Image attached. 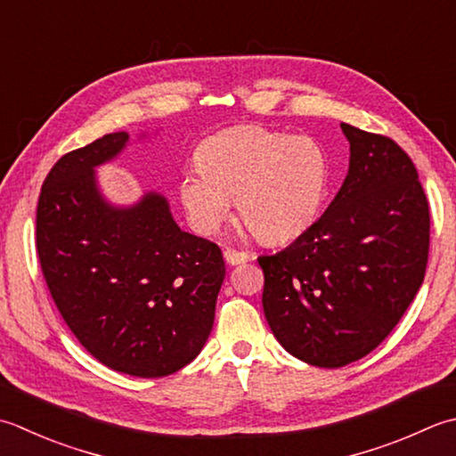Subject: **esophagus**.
Instances as JSON below:
<instances>
[{"label": "esophagus", "mask_w": 456, "mask_h": 456, "mask_svg": "<svg viewBox=\"0 0 456 456\" xmlns=\"http://www.w3.org/2000/svg\"><path fill=\"white\" fill-rule=\"evenodd\" d=\"M223 256H225V261H227L229 265H240V263L251 261L253 253H248V251H237V248H225V251H223Z\"/></svg>", "instance_id": "obj_1"}]
</instances>
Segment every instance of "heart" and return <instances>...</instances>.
Masks as SVG:
<instances>
[{
  "label": "heart",
  "instance_id": "b5f03b06",
  "mask_svg": "<svg viewBox=\"0 0 456 456\" xmlns=\"http://www.w3.org/2000/svg\"><path fill=\"white\" fill-rule=\"evenodd\" d=\"M198 166L180 177V200L191 225L213 233L231 201L247 229L265 243H284L316 221L322 209L330 162L308 136L235 126L198 148Z\"/></svg>",
  "mask_w": 456,
  "mask_h": 456
}]
</instances>
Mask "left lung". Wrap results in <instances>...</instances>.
<instances>
[{"mask_svg": "<svg viewBox=\"0 0 456 456\" xmlns=\"http://www.w3.org/2000/svg\"><path fill=\"white\" fill-rule=\"evenodd\" d=\"M350 169L324 216L274 255L263 308L281 346L318 368H342L386 340L423 284L429 201L395 140L340 124Z\"/></svg>", "mask_w": 456, "mask_h": 456, "instance_id": "1", "label": "left lung"}]
</instances>
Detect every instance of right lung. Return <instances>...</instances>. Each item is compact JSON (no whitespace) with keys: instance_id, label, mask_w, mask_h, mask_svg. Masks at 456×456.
Listing matches in <instances>:
<instances>
[{"instance_id":"right-lung-1","label":"right lung","mask_w":456,"mask_h":456,"mask_svg":"<svg viewBox=\"0 0 456 456\" xmlns=\"http://www.w3.org/2000/svg\"><path fill=\"white\" fill-rule=\"evenodd\" d=\"M114 132L69 151L39 193L35 245L70 332L94 358L136 378H164L198 358L225 279L221 248L175 225L162 195L118 209L94 167L126 146Z\"/></svg>"}]
</instances>
